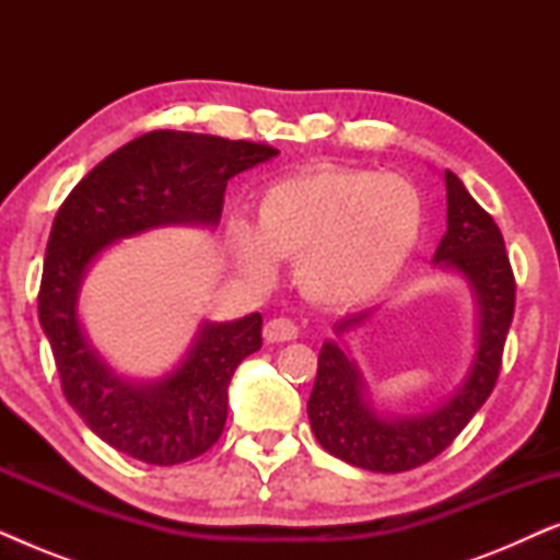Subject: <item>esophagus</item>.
<instances>
[{"label": "esophagus", "instance_id": "34e87169", "mask_svg": "<svg viewBox=\"0 0 560 560\" xmlns=\"http://www.w3.org/2000/svg\"><path fill=\"white\" fill-rule=\"evenodd\" d=\"M265 341L267 343H280V341H293L298 339V326L290 318H272L265 324Z\"/></svg>", "mask_w": 560, "mask_h": 560}]
</instances>
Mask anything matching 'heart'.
<instances>
[{
    "label": "heart",
    "mask_w": 560,
    "mask_h": 560,
    "mask_svg": "<svg viewBox=\"0 0 560 560\" xmlns=\"http://www.w3.org/2000/svg\"><path fill=\"white\" fill-rule=\"evenodd\" d=\"M420 234L423 201L410 180L318 165L272 183L259 198L257 226L232 219L229 249L252 282L275 278V257L295 259L308 301L354 308L405 270Z\"/></svg>",
    "instance_id": "1"
}]
</instances>
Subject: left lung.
<instances>
[{
    "instance_id": "left-lung-1",
    "label": "left lung",
    "mask_w": 560,
    "mask_h": 560,
    "mask_svg": "<svg viewBox=\"0 0 560 560\" xmlns=\"http://www.w3.org/2000/svg\"><path fill=\"white\" fill-rule=\"evenodd\" d=\"M443 183L446 234L433 265L458 275L477 305V347L464 380L433 408L408 416L380 410L349 349V334L362 328L374 308L341 318L334 326L336 336L324 341L318 354L316 385L308 397L313 433L328 454L366 471L400 474L439 456L487 402L500 374L515 313V278L502 232L454 173H443Z\"/></svg>"
}]
</instances>
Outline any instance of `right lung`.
Listing matches in <instances>:
<instances>
[{
	"label": "right lung",
	"instance_id": "obj_1",
	"mask_svg": "<svg viewBox=\"0 0 560 560\" xmlns=\"http://www.w3.org/2000/svg\"><path fill=\"white\" fill-rule=\"evenodd\" d=\"M280 152L270 144L155 129L104 158L56 213L37 313L66 400L104 443L137 462L173 466L201 456L226 423L229 382L262 347V316L203 320L171 372L119 374L91 343L79 298L91 265L129 236L163 226L217 229L226 183Z\"/></svg>",
	"mask_w": 560,
	"mask_h": 560
}]
</instances>
